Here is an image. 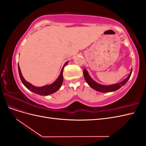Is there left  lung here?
Masks as SVG:
<instances>
[{
  "instance_id": "1",
  "label": "left lung",
  "mask_w": 146,
  "mask_h": 146,
  "mask_svg": "<svg viewBox=\"0 0 146 146\" xmlns=\"http://www.w3.org/2000/svg\"><path fill=\"white\" fill-rule=\"evenodd\" d=\"M131 72H132V70L130 72V74L129 76H128L123 81H122L120 83H116V84H114V85H109V86L102 85L98 83H96V82H94L90 77L89 74H88V73L87 72V70L85 69H84V70H83V76H84V77H85V80L86 81L88 85H89L92 88V89H94V90L98 91H99V92H108L116 91L117 90L121 88V86L124 85L127 82V81L129 80V79L130 78Z\"/></svg>"
}]
</instances>
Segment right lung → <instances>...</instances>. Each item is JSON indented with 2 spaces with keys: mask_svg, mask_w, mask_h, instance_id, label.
I'll return each instance as SVG.
<instances>
[{
  "mask_svg": "<svg viewBox=\"0 0 146 146\" xmlns=\"http://www.w3.org/2000/svg\"><path fill=\"white\" fill-rule=\"evenodd\" d=\"M68 62H66L64 64L63 68L61 69V71L60 73V76L58 78L56 79V80L53 83L50 84L49 85H45L42 87H36L33 85H32V84H30L28 82L26 81L25 79L24 78L23 76H22V74L21 72V70L18 64V70H19V77L21 80L23 82V83L24 85V86L27 88L28 90H30L31 91H32L33 92H35V93L38 94L39 95H41V96H48L50 95L51 94L54 93L56 91H58L60 88L61 87V85H62V83L63 81V69L64 66L67 64Z\"/></svg>",
  "mask_w": 146,
  "mask_h": 146,
  "instance_id": "add662e5",
  "label": "right lung"
}]
</instances>
